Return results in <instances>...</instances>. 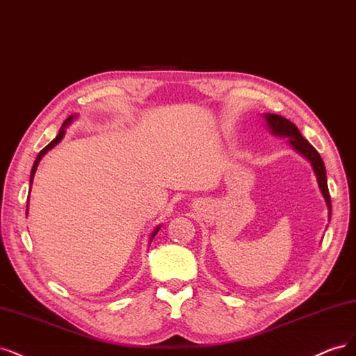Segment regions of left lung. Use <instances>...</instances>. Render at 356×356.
Instances as JSON below:
<instances>
[{"label": "left lung", "instance_id": "left-lung-1", "mask_svg": "<svg viewBox=\"0 0 356 356\" xmlns=\"http://www.w3.org/2000/svg\"><path fill=\"white\" fill-rule=\"evenodd\" d=\"M263 118H265V121H266L268 130L273 136L284 137V139H286V142L290 143V146L297 154H300L303 158L307 159L309 163H311L314 173L316 176L319 191H321V193H323V197L327 204L328 220H330L331 219V200H330V192H328V185H327V171H325L323 158H321L316 149L300 134L299 129H297L291 121L285 120L281 115H275V113H263Z\"/></svg>", "mask_w": 356, "mask_h": 356}]
</instances>
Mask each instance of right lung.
<instances>
[{"mask_svg": "<svg viewBox=\"0 0 356 356\" xmlns=\"http://www.w3.org/2000/svg\"><path fill=\"white\" fill-rule=\"evenodd\" d=\"M75 118H78V115H71V117H67L66 120H65V122L62 124V127H60V130H59V134L56 136V139H53L47 146H45L42 151L38 154V156H37V159H35V163H33V165H32V170H31V177H29V185H31V188H32V181H33V176H35V171H37V167H38V164H40V161L42 159V156L47 154L50 149H53L57 143H60V140L63 139L65 137V133H66V127L67 125H70ZM29 192H31V189H29ZM29 197V195H28ZM28 210H29V198H28V204H26V214H28ZM159 229H161V225H158L154 231H152V234L149 235V245H151V243H152V239H154V236L158 234V231Z\"/></svg>", "mask_w": 356, "mask_h": 356, "instance_id": "right-lung-1", "label": "right lung"}]
</instances>
